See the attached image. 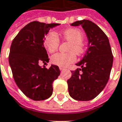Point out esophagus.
I'll use <instances>...</instances> for the list:
<instances>
[{
	"instance_id": "1",
	"label": "esophagus",
	"mask_w": 122,
	"mask_h": 122,
	"mask_svg": "<svg viewBox=\"0 0 122 122\" xmlns=\"http://www.w3.org/2000/svg\"><path fill=\"white\" fill-rule=\"evenodd\" d=\"M60 70L61 71H64V70H66V68H62V67H60Z\"/></svg>"
}]
</instances>
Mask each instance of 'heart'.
Listing matches in <instances>:
<instances>
[{"instance_id":"heart-1","label":"heart","mask_w":122,"mask_h":122,"mask_svg":"<svg viewBox=\"0 0 122 122\" xmlns=\"http://www.w3.org/2000/svg\"><path fill=\"white\" fill-rule=\"evenodd\" d=\"M64 39L71 42L68 47V53H56L51 58L52 63L61 67L68 66L77 60V56L83 54L85 51V45L83 42V35L78 28H69L62 33ZM60 39L58 35L54 32H49L45 36L44 45L49 53L56 51L59 47Z\"/></svg>"}]
</instances>
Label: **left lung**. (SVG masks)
Wrapping results in <instances>:
<instances>
[{
  "mask_svg": "<svg viewBox=\"0 0 122 122\" xmlns=\"http://www.w3.org/2000/svg\"><path fill=\"white\" fill-rule=\"evenodd\" d=\"M81 25L88 39V48L81 60V68L72 71L67 81L70 96L76 101H87L96 98L109 81L113 56L107 36L94 22L83 20L71 26Z\"/></svg>",
  "mask_w": 122,
  "mask_h": 122,
  "instance_id": "left-lung-1",
  "label": "left lung"
}]
</instances>
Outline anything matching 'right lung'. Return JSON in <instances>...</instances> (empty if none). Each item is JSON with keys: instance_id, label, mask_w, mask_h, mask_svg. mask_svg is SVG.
Instances as JSON below:
<instances>
[{"instance_id": "obj_1", "label": "right lung", "mask_w": 122, "mask_h": 122, "mask_svg": "<svg viewBox=\"0 0 122 122\" xmlns=\"http://www.w3.org/2000/svg\"><path fill=\"white\" fill-rule=\"evenodd\" d=\"M59 24L34 21L25 26L12 41L9 62L17 86L34 101L47 99L53 93V82L60 75L56 65L41 67L39 62H49L44 47V36L50 28Z\"/></svg>"}]
</instances>
